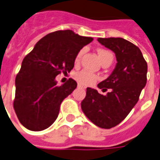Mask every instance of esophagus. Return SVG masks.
<instances>
[{"label": "esophagus", "instance_id": "1", "mask_svg": "<svg viewBox=\"0 0 160 160\" xmlns=\"http://www.w3.org/2000/svg\"><path fill=\"white\" fill-rule=\"evenodd\" d=\"M78 88H86V87L83 86V85H82V84H80V83H78Z\"/></svg>", "mask_w": 160, "mask_h": 160}]
</instances>
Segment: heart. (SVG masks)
Returning a JSON list of instances; mask_svg holds the SVG:
<instances>
[{"mask_svg":"<svg viewBox=\"0 0 160 160\" xmlns=\"http://www.w3.org/2000/svg\"><path fill=\"white\" fill-rule=\"evenodd\" d=\"M85 52V49L82 48L81 50L79 51L78 54L76 56V58H75V62H78L80 59H81L82 56ZM98 56H99L100 60L102 62H103L104 61L106 60H111L112 61L113 59V55L112 53L108 50H106V49H102V48H100L98 50ZM75 78L78 80V81L82 84H84V85H91V84L94 83L95 82L97 81L98 79V76L96 75L93 72L88 71V70H82V71L79 72L78 73H76L75 75Z\"/></svg>","mask_w":160,"mask_h":160,"instance_id":"1","label":"heart"}]
</instances>
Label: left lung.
Listing matches in <instances>:
<instances>
[{
	"instance_id": "obj_1",
	"label": "left lung",
	"mask_w": 160,
	"mask_h": 160,
	"mask_svg": "<svg viewBox=\"0 0 160 160\" xmlns=\"http://www.w3.org/2000/svg\"><path fill=\"white\" fill-rule=\"evenodd\" d=\"M98 42L115 53L117 64L107 79L98 84L106 95L88 88L81 102L84 114L102 128L119 124L138 102L147 82L148 66L140 49L121 38H98Z\"/></svg>"
}]
</instances>
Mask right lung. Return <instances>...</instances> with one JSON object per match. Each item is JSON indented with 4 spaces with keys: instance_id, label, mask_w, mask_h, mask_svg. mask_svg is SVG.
<instances>
[{
    "instance_id": "obj_1",
    "label": "right lung",
    "mask_w": 160,
    "mask_h": 160,
    "mask_svg": "<svg viewBox=\"0 0 160 160\" xmlns=\"http://www.w3.org/2000/svg\"><path fill=\"white\" fill-rule=\"evenodd\" d=\"M92 40L71 30L57 31L38 41L25 57L16 77L13 102L16 114L25 128L42 131L55 122L62 102L78 85L69 78L58 86L56 77L62 72H70L78 52Z\"/></svg>"
}]
</instances>
